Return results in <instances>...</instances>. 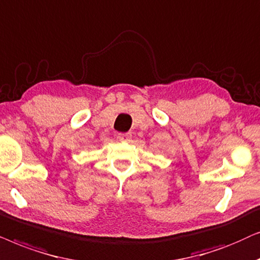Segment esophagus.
<instances>
[{"mask_svg":"<svg viewBox=\"0 0 260 260\" xmlns=\"http://www.w3.org/2000/svg\"><path fill=\"white\" fill-rule=\"evenodd\" d=\"M117 138H119L120 141H128L131 139V133H119Z\"/></svg>","mask_w":260,"mask_h":260,"instance_id":"obj_1","label":"esophagus"}]
</instances>
